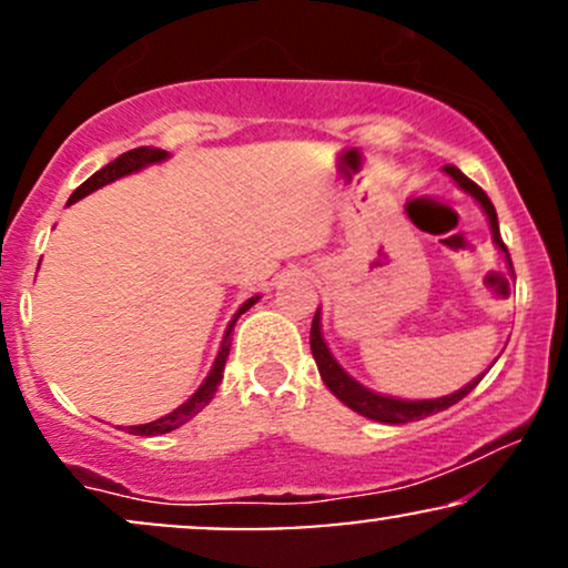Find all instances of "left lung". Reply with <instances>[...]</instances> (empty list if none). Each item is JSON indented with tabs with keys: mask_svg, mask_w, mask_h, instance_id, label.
<instances>
[{
	"mask_svg": "<svg viewBox=\"0 0 568 568\" xmlns=\"http://www.w3.org/2000/svg\"><path fill=\"white\" fill-rule=\"evenodd\" d=\"M452 179L465 189L467 194H473L475 200L480 202V207H484V213L488 216V224H491V237L494 243L501 253H505L507 264H510L513 270V262H510V253H507L505 243H501V234H499V221H497V211H494L491 200L486 197V192L480 189L475 181L467 179L465 173L459 171V168L454 165H446L443 168ZM310 347H312V357H315L317 363V371H321L325 387L334 393L338 400L344 403V406L357 410L361 416H366V419H374V422H384V425H406V422H419V419H427V416L438 414V410H446L452 408L454 403H459L462 397L467 393H473L475 387H478V382L484 379V374L478 376V379H473L470 384H465L462 389H456L452 395H443V397H433V400H400V397H389V395H379L374 393V389H366L363 384H357L352 376L344 371L338 363L334 361V355H331V349L325 347V338L321 334V310L315 312V321H312V331H310Z\"/></svg>",
	"mask_w": 568,
	"mask_h": 568,
	"instance_id": "8db88e82",
	"label": "left lung"
}]
</instances>
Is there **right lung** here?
I'll list each match as a JSON object with an SVG mask.
<instances>
[{
  "instance_id": "add662e5",
  "label": "right lung",
  "mask_w": 568,
  "mask_h": 568,
  "mask_svg": "<svg viewBox=\"0 0 568 568\" xmlns=\"http://www.w3.org/2000/svg\"><path fill=\"white\" fill-rule=\"evenodd\" d=\"M162 160H168V152H165V149H154V146H139V149H130V152L120 154V158H116L114 162H109V165H103L101 171L90 175V179L84 181L82 186H77V189H74V194H71V197H69V205H71V202H77V200L88 197V194H90V192H95V189H101V186L112 184V181H116V179H122V175L139 173L141 168H146V165H158V162H162ZM256 302H258V296L247 298V302L237 310V315L232 317L230 328H226V334H224V342H221V349H219V355H216V363H213L211 374L205 376V382L200 384L197 393H194L192 397H189L186 403H181L179 408L171 410V414L162 416V419L149 422V425H135V427H128V433H130V435H162V433H171V429H179L181 425H186V422L192 419V416H197L200 410L205 408L207 403L213 400V395H216V389H219L221 379H224V366H226V357H230V347H232L230 334H232L234 323H237V317L243 315V312L251 310V306L256 304Z\"/></svg>"
}]
</instances>
